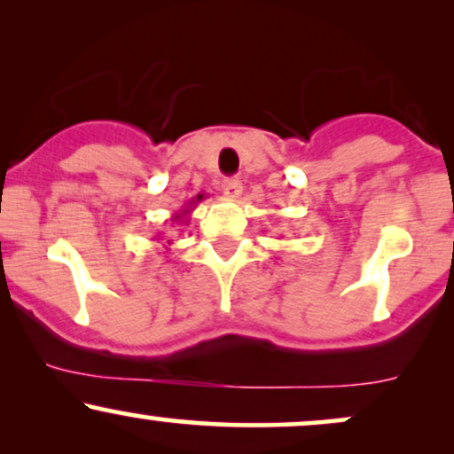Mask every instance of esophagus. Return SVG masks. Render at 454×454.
Returning <instances> with one entry per match:
<instances>
[{"label":"esophagus","instance_id":"1","mask_svg":"<svg viewBox=\"0 0 454 454\" xmlns=\"http://www.w3.org/2000/svg\"><path fill=\"white\" fill-rule=\"evenodd\" d=\"M222 187H223V194L231 198V200H237V198L241 196V192H243V185H241V181H239V179H226V181H223Z\"/></svg>","mask_w":454,"mask_h":454}]
</instances>
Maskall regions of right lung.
<instances>
[{"mask_svg": "<svg viewBox=\"0 0 454 454\" xmlns=\"http://www.w3.org/2000/svg\"><path fill=\"white\" fill-rule=\"evenodd\" d=\"M202 198H205V194H198L196 198H192V200L187 202L184 209H181L179 213H175V215L170 217V222L176 223V226H187V223H190V213L196 209V205L202 200ZM168 245H170V241H168Z\"/></svg>", "mask_w": 454, "mask_h": 454, "instance_id": "right-lung-1", "label": "right lung"}]
</instances>
